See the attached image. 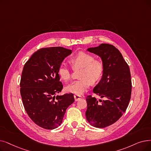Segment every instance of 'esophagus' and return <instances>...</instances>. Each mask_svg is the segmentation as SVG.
Returning a JSON list of instances; mask_svg holds the SVG:
<instances>
[{
	"instance_id": "34e87169",
	"label": "esophagus",
	"mask_w": 151,
	"mask_h": 151,
	"mask_svg": "<svg viewBox=\"0 0 151 151\" xmlns=\"http://www.w3.org/2000/svg\"><path fill=\"white\" fill-rule=\"evenodd\" d=\"M74 98H75V101H79V100L81 99V96L75 94V95H74Z\"/></svg>"
}]
</instances>
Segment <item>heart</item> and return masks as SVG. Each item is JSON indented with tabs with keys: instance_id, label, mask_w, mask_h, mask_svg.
Instances as JSON below:
<instances>
[{
	"instance_id": "heart-1",
	"label": "heart",
	"mask_w": 151,
	"mask_h": 151,
	"mask_svg": "<svg viewBox=\"0 0 151 151\" xmlns=\"http://www.w3.org/2000/svg\"><path fill=\"white\" fill-rule=\"evenodd\" d=\"M70 62L73 69L80 68V80L71 82L65 87L68 93L80 95L86 91L91 84L97 83L104 73V63L99 59H95L94 56L84 52H80L71 58ZM58 73L65 81L70 80L71 72L65 63H62L58 69Z\"/></svg>"
}]
</instances>
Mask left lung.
<instances>
[{
  "mask_svg": "<svg viewBox=\"0 0 151 151\" xmlns=\"http://www.w3.org/2000/svg\"><path fill=\"white\" fill-rule=\"evenodd\" d=\"M88 50L99 55L104 63L101 81L93 93L105 100L98 101L95 97H86V120L91 125L103 128L116 122L125 112L132 94V80L128 65L113 45L101 44Z\"/></svg>",
  "mask_w": 151,
  "mask_h": 151,
  "instance_id": "left-lung-1",
  "label": "left lung"
}]
</instances>
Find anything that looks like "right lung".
<instances>
[{"label":"right lung","instance_id":"right-lung-1","mask_svg":"<svg viewBox=\"0 0 151 151\" xmlns=\"http://www.w3.org/2000/svg\"><path fill=\"white\" fill-rule=\"evenodd\" d=\"M71 50L62 47L42 48L24 65L20 94L24 108L37 125L46 129L59 127L67 109L75 101L73 94L60 93L63 84L58 69Z\"/></svg>","mask_w":151,"mask_h":151}]
</instances>
